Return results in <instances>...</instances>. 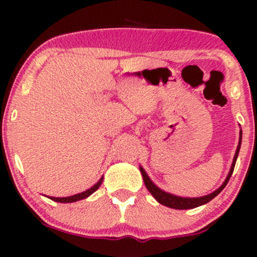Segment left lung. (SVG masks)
Returning <instances> with one entry per match:
<instances>
[{
	"label": "left lung",
	"instance_id": "left-lung-1",
	"mask_svg": "<svg viewBox=\"0 0 257 257\" xmlns=\"http://www.w3.org/2000/svg\"><path fill=\"white\" fill-rule=\"evenodd\" d=\"M240 145H241V129L239 132V143H238L237 150H235V155H234V157H233L231 169H229V173H228V175H227L226 180L223 181V184L221 185L219 188H217V190H215L214 192H211L210 194H206V196H203V197L187 198V197H179V196H175V194L168 193V192H166V191L161 190L158 186H156L155 184H153L152 180L149 178V175H147L145 169H144L143 167H140V172H141V175H143V179H144V182H145L146 188L150 191V193L155 197V199L157 200L159 204H163V205L169 206V208H173V209H179V210L193 209V208H197V206L204 205L208 202H210L211 199H214L215 197H216L217 194H219L221 191L225 188V186L227 185V182H228L229 178L232 176L233 169H234L235 162H237V158H238V153H239V150H240Z\"/></svg>",
	"mask_w": 257,
	"mask_h": 257
}]
</instances>
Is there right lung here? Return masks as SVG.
I'll return each instance as SVG.
<instances>
[{"label": "right lung", "instance_id": "1", "mask_svg": "<svg viewBox=\"0 0 257 257\" xmlns=\"http://www.w3.org/2000/svg\"><path fill=\"white\" fill-rule=\"evenodd\" d=\"M102 180H104V176H102V178L100 179L95 185L91 186L90 188H88V190L84 191V192L73 194V196H70V197H48V198H51L52 200H54V202H59V203H73V202H77V200L88 198L91 193L95 192V191L100 187V185L102 184Z\"/></svg>", "mask_w": 257, "mask_h": 257}]
</instances>
